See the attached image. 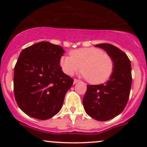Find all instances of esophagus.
<instances>
[{"mask_svg": "<svg viewBox=\"0 0 147 147\" xmlns=\"http://www.w3.org/2000/svg\"><path fill=\"white\" fill-rule=\"evenodd\" d=\"M78 82H79V80H77V79L74 80V84H76V83H78Z\"/></svg>", "mask_w": 147, "mask_h": 147, "instance_id": "esophagus-1", "label": "esophagus"}]
</instances>
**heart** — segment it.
Segmentation results:
<instances>
[{"mask_svg":"<svg viewBox=\"0 0 147 147\" xmlns=\"http://www.w3.org/2000/svg\"><path fill=\"white\" fill-rule=\"evenodd\" d=\"M70 57L63 56L60 65L66 75H73L77 71L82 72V76L92 84H100L112 75L114 63L112 57L96 47H86L73 50Z\"/></svg>","mask_w":147,"mask_h":147,"instance_id":"heart-1","label":"heart"}]
</instances>
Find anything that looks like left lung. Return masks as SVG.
Here are the masks:
<instances>
[{
	"label": "left lung",
	"instance_id": "8db88e82",
	"mask_svg": "<svg viewBox=\"0 0 147 147\" xmlns=\"http://www.w3.org/2000/svg\"><path fill=\"white\" fill-rule=\"evenodd\" d=\"M95 47L103 49L114 63L109 80L98 85H87L83 97L86 113L98 121H107L119 115L125 108L131 86V62L127 55L112 44Z\"/></svg>",
	"mask_w": 147,
	"mask_h": 147
}]
</instances>
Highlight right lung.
<instances>
[{"mask_svg":"<svg viewBox=\"0 0 147 147\" xmlns=\"http://www.w3.org/2000/svg\"><path fill=\"white\" fill-rule=\"evenodd\" d=\"M65 50L49 42L23 50L14 68V94L20 109L31 117L45 120L57 115L73 79L62 70Z\"/></svg>","mask_w":147,"mask_h":147,"instance_id":"obj_1","label":"right lung"}]
</instances>
